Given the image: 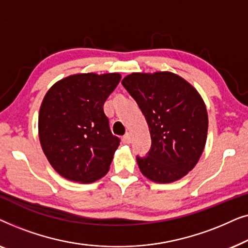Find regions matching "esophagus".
Returning a JSON list of instances; mask_svg holds the SVG:
<instances>
[{
	"label": "esophagus",
	"mask_w": 248,
	"mask_h": 248,
	"mask_svg": "<svg viewBox=\"0 0 248 248\" xmlns=\"http://www.w3.org/2000/svg\"><path fill=\"white\" fill-rule=\"evenodd\" d=\"M122 142H123L124 144H130L131 143V134L126 133L124 135L123 138H122Z\"/></svg>",
	"instance_id": "1"
}]
</instances>
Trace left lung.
Listing matches in <instances>:
<instances>
[{"mask_svg":"<svg viewBox=\"0 0 248 248\" xmlns=\"http://www.w3.org/2000/svg\"><path fill=\"white\" fill-rule=\"evenodd\" d=\"M147 120L151 135L148 157H138L149 181L168 184L198 164L208 137V111L199 91L169 71L133 72L122 80Z\"/></svg>","mask_w":248,"mask_h":248,"instance_id":"left-lung-1","label":"left lung"}]
</instances>
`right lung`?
<instances>
[{
	"instance_id": "1",
	"label": "right lung",
	"mask_w": 248,
	"mask_h": 248,
	"mask_svg": "<svg viewBox=\"0 0 248 248\" xmlns=\"http://www.w3.org/2000/svg\"><path fill=\"white\" fill-rule=\"evenodd\" d=\"M120 73H77L53 84L44 97L38 137L54 170L88 184L109 170L120 139L111 134L104 104L121 81Z\"/></svg>"
}]
</instances>
